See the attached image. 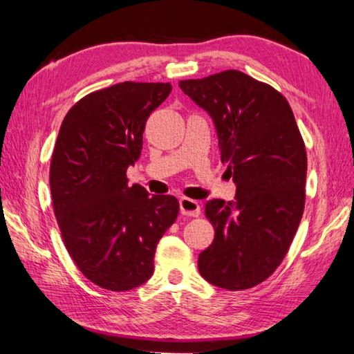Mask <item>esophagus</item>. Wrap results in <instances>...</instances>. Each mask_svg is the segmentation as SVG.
I'll return each mask as SVG.
<instances>
[{"mask_svg": "<svg viewBox=\"0 0 354 354\" xmlns=\"http://www.w3.org/2000/svg\"><path fill=\"white\" fill-rule=\"evenodd\" d=\"M179 209H181V214L187 215V217H198L201 212L200 203L187 198V196H183V198L179 200Z\"/></svg>", "mask_w": 354, "mask_h": 354, "instance_id": "esophagus-1", "label": "esophagus"}]
</instances>
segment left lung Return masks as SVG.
I'll use <instances>...</instances> for the list:
<instances>
[{
	"label": "left lung",
	"mask_w": 354,
	"mask_h": 354,
	"mask_svg": "<svg viewBox=\"0 0 354 354\" xmlns=\"http://www.w3.org/2000/svg\"><path fill=\"white\" fill-rule=\"evenodd\" d=\"M179 87L212 117L220 159L237 185L234 203H206L215 236L198 256V270L221 289H250L279 267L301 221L304 140L283 95L242 71L179 81Z\"/></svg>",
	"instance_id": "1"
}]
</instances>
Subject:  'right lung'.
I'll return each mask as SVG.
<instances>
[{
  "mask_svg": "<svg viewBox=\"0 0 354 354\" xmlns=\"http://www.w3.org/2000/svg\"><path fill=\"white\" fill-rule=\"evenodd\" d=\"M171 92L170 82H120L81 98L59 129L50 165L53 209L81 273L124 292L151 278L156 247L175 223L179 203L129 185L145 123Z\"/></svg>",
  "mask_w": 354,
  "mask_h": 354,
  "instance_id": "1",
  "label": "right lung"
}]
</instances>
